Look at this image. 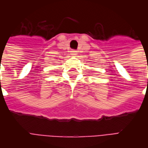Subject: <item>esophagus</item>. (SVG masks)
<instances>
[{
  "label": "esophagus",
  "mask_w": 148,
  "mask_h": 148,
  "mask_svg": "<svg viewBox=\"0 0 148 148\" xmlns=\"http://www.w3.org/2000/svg\"><path fill=\"white\" fill-rule=\"evenodd\" d=\"M71 55H74V56H75V55H77V51H75V50H71Z\"/></svg>",
  "instance_id": "34e87169"
}]
</instances>
